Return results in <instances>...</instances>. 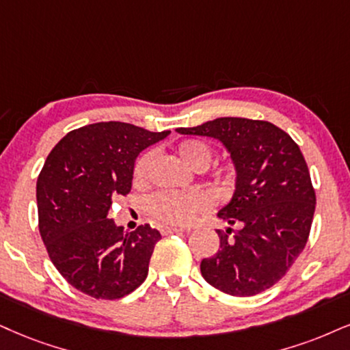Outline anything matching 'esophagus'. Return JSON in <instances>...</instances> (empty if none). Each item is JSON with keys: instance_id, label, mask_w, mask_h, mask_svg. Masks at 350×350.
Here are the masks:
<instances>
[{"instance_id": "obj_1", "label": "esophagus", "mask_w": 350, "mask_h": 350, "mask_svg": "<svg viewBox=\"0 0 350 350\" xmlns=\"http://www.w3.org/2000/svg\"><path fill=\"white\" fill-rule=\"evenodd\" d=\"M162 235H172V234H178V232H183V228L178 227H172V226H161L159 227Z\"/></svg>"}]
</instances>
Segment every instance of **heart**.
Wrapping results in <instances>:
<instances>
[{"instance_id":"obj_1","label":"heart","mask_w":350,"mask_h":350,"mask_svg":"<svg viewBox=\"0 0 350 350\" xmlns=\"http://www.w3.org/2000/svg\"><path fill=\"white\" fill-rule=\"evenodd\" d=\"M176 154L182 159L185 165L193 170H204L213 159V149L200 139H185L176 146ZM150 154H144L137 159L135 165V182L144 183L148 180L150 167ZM219 189H230L235 185L237 172L234 167H226L217 175ZM208 200L201 193H176V191H159L148 200V211L157 221L172 226H185L193 221V217L201 211L208 209Z\"/></svg>"}]
</instances>
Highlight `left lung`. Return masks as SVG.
Segmentation results:
<instances>
[{
  "instance_id": "obj_1",
  "label": "left lung",
  "mask_w": 350,
  "mask_h": 350,
  "mask_svg": "<svg viewBox=\"0 0 350 350\" xmlns=\"http://www.w3.org/2000/svg\"><path fill=\"white\" fill-rule=\"evenodd\" d=\"M180 135L221 141L235 165V191L219 217L221 248L201 261L211 286L235 297L256 295L282 279L307 245L317 196L304 154L269 122L215 118Z\"/></svg>"
}]
</instances>
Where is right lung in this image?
<instances>
[{"label":"right lung","instance_id":"add662e5","mask_svg":"<svg viewBox=\"0 0 350 350\" xmlns=\"http://www.w3.org/2000/svg\"><path fill=\"white\" fill-rule=\"evenodd\" d=\"M168 135L122 122L85 124L68 133L43 163L38 230L51 262L83 294L122 299L148 278L159 230L146 224L123 232L107 217L111 200L131 191L141 150Z\"/></svg>","mask_w":350,"mask_h":350}]
</instances>
